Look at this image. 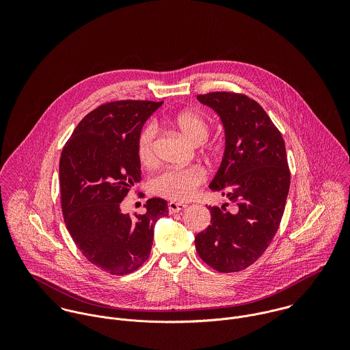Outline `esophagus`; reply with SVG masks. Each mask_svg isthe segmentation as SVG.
<instances>
[{
  "mask_svg": "<svg viewBox=\"0 0 350 350\" xmlns=\"http://www.w3.org/2000/svg\"><path fill=\"white\" fill-rule=\"evenodd\" d=\"M187 207L186 203H182V202H170L168 203V211L171 214H175V213H179L182 210H185Z\"/></svg>",
  "mask_w": 350,
  "mask_h": 350,
  "instance_id": "obj_1",
  "label": "esophagus"
}]
</instances>
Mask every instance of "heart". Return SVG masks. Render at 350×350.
<instances>
[{
	"label": "heart",
	"instance_id": "heart-1",
	"mask_svg": "<svg viewBox=\"0 0 350 350\" xmlns=\"http://www.w3.org/2000/svg\"><path fill=\"white\" fill-rule=\"evenodd\" d=\"M175 125L180 133L194 146L203 144L210 133L208 122L200 113L183 111L175 118ZM157 128L154 124L144 126L139 136L137 152L144 164H150L154 159V137ZM204 180V171L198 165L185 168H167L157 174L152 182L150 189L154 194L172 200H189L197 187Z\"/></svg>",
	"mask_w": 350,
	"mask_h": 350
}]
</instances>
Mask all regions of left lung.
I'll return each mask as SVG.
<instances>
[{"mask_svg":"<svg viewBox=\"0 0 350 350\" xmlns=\"http://www.w3.org/2000/svg\"><path fill=\"white\" fill-rule=\"evenodd\" d=\"M197 98L218 114L225 133L224 156L208 187L236 208L208 206L211 221L197 234L196 248L211 268L237 272L253 264L278 232L290 190L286 146L264 109L247 96L217 92Z\"/></svg>","mask_w":350,"mask_h":350,"instance_id":"left-lung-1","label":"left lung"}]
</instances>
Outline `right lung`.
<instances>
[{
  "label": "right lung",
  "mask_w": 350,
  "mask_h": 350,
  "mask_svg": "<svg viewBox=\"0 0 350 350\" xmlns=\"http://www.w3.org/2000/svg\"><path fill=\"white\" fill-rule=\"evenodd\" d=\"M163 102L117 100L90 111L62 150L59 182L66 228L78 250L111 275L136 271L150 257L153 228L168 214L150 198L144 214L131 217L121 202L142 180L137 142Z\"/></svg>",
  "instance_id": "1"
}]
</instances>
